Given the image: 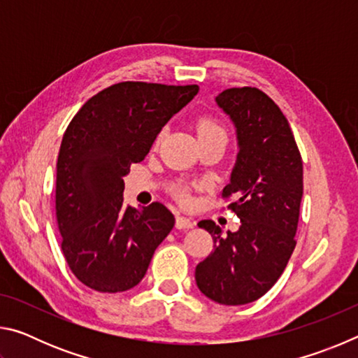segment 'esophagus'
<instances>
[{
	"mask_svg": "<svg viewBox=\"0 0 358 358\" xmlns=\"http://www.w3.org/2000/svg\"><path fill=\"white\" fill-rule=\"evenodd\" d=\"M194 226H196V221H194L192 217H187L183 215L177 216V227L178 229H192Z\"/></svg>",
	"mask_w": 358,
	"mask_h": 358,
	"instance_id": "1",
	"label": "esophagus"
}]
</instances>
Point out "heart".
Wrapping results in <instances>:
<instances>
[{
	"label": "heart",
	"mask_w": 358,
	"mask_h": 358,
	"mask_svg": "<svg viewBox=\"0 0 358 358\" xmlns=\"http://www.w3.org/2000/svg\"><path fill=\"white\" fill-rule=\"evenodd\" d=\"M196 128H197L199 138H207V137H213V136H226V131H224L222 126L220 123H216L215 120H210V118L199 120ZM175 196H177L183 203L189 202V192H187V189H185V187H178V189H175Z\"/></svg>",
	"instance_id": "b5f03b06"
}]
</instances>
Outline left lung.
I'll return each mask as SVG.
<instances>
[{
  "label": "left lung",
  "instance_id": "obj_1",
  "mask_svg": "<svg viewBox=\"0 0 358 358\" xmlns=\"http://www.w3.org/2000/svg\"><path fill=\"white\" fill-rule=\"evenodd\" d=\"M237 131L238 155L222 197L240 217L237 232L211 220L215 250L196 266L201 292L221 305H246L280 280L295 248L303 196V162L292 129L273 101L257 88H229L216 96Z\"/></svg>",
  "mask_w": 358,
  "mask_h": 358
}]
</instances>
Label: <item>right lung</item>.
Returning a JSON list of instances; mask_svg holds the SVG:
<instances>
[{"label":"right lung","mask_w":358,"mask_h":358,"mask_svg":"<svg viewBox=\"0 0 358 358\" xmlns=\"http://www.w3.org/2000/svg\"><path fill=\"white\" fill-rule=\"evenodd\" d=\"M197 93V85L115 83L85 102L66 129L57 221L66 262L90 289L115 294L137 286L172 230V211L159 202L124 207L123 177Z\"/></svg>","instance_id":"1"}]
</instances>
